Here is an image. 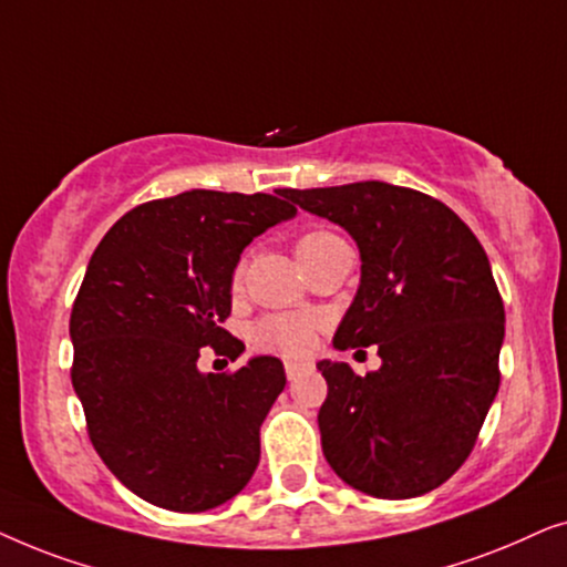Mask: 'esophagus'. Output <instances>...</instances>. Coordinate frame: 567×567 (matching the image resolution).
Returning a JSON list of instances; mask_svg holds the SVG:
<instances>
[{
    "instance_id": "1",
    "label": "esophagus",
    "mask_w": 567,
    "mask_h": 567,
    "mask_svg": "<svg viewBox=\"0 0 567 567\" xmlns=\"http://www.w3.org/2000/svg\"><path fill=\"white\" fill-rule=\"evenodd\" d=\"M307 367H309L307 361H286L284 369H286V377H289V382H293V379H297Z\"/></svg>"
}]
</instances>
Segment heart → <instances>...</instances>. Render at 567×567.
Listing matches in <instances>:
<instances>
[{"label":"heart","instance_id":"heart-1","mask_svg":"<svg viewBox=\"0 0 567 567\" xmlns=\"http://www.w3.org/2000/svg\"><path fill=\"white\" fill-rule=\"evenodd\" d=\"M330 239H338V235L324 229L307 231L297 239V255L301 258L305 252L330 243ZM239 284H243V268L237 266L231 274V286L239 289ZM250 343L255 351L299 359V355L312 351L317 343V320L305 315H266L250 328Z\"/></svg>","mask_w":567,"mask_h":567}]
</instances>
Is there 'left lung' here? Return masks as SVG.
Returning <instances> with one entry per match:
<instances>
[{"label": "left lung", "mask_w": 567, "mask_h": 567, "mask_svg": "<svg viewBox=\"0 0 567 567\" xmlns=\"http://www.w3.org/2000/svg\"><path fill=\"white\" fill-rule=\"evenodd\" d=\"M340 224L361 250V286L336 348L374 346L382 369L359 377L320 361L317 423L340 480L374 498L431 493L462 467L501 384L506 312L472 229L421 190L367 181L284 188Z\"/></svg>", "instance_id": "1"}]
</instances>
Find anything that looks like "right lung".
Masks as SVG:
<instances>
[{
  "label": "right lung",
  "instance_id": "obj_1",
  "mask_svg": "<svg viewBox=\"0 0 567 567\" xmlns=\"http://www.w3.org/2000/svg\"><path fill=\"white\" fill-rule=\"evenodd\" d=\"M268 193L185 190L123 214L76 291L72 384L92 446L138 498L181 514L216 508L250 483L260 425L284 363L258 355L200 374L204 346L237 359L231 315L239 255L297 206Z\"/></svg>",
  "mask_w": 567,
  "mask_h": 567
}]
</instances>
